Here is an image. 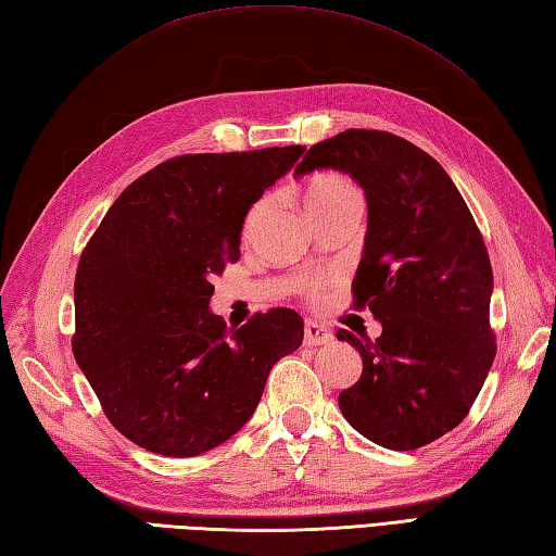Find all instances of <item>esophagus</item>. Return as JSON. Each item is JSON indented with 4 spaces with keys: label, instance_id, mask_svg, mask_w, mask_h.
I'll use <instances>...</instances> for the list:
<instances>
[{
    "label": "esophagus",
    "instance_id": "esophagus-1",
    "mask_svg": "<svg viewBox=\"0 0 556 556\" xmlns=\"http://www.w3.org/2000/svg\"><path fill=\"white\" fill-rule=\"evenodd\" d=\"M305 345H327L333 341V333L325 327V325H317V321H305Z\"/></svg>",
    "mask_w": 556,
    "mask_h": 556
}]
</instances>
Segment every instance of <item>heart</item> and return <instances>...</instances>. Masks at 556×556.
<instances>
[{"mask_svg": "<svg viewBox=\"0 0 556 556\" xmlns=\"http://www.w3.org/2000/svg\"><path fill=\"white\" fill-rule=\"evenodd\" d=\"M348 199H357V191L353 189L351 182H348V179H343L339 175H317L303 187V203H305V211L309 215L331 208V205H337ZM265 208H267V203L257 201L249 211L247 219H243V237L253 235V229L257 227L261 217L265 215Z\"/></svg>", "mask_w": 556, "mask_h": 556, "instance_id": "heart-1", "label": "heart"}]
</instances>
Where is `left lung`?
I'll return each instance as SVG.
<instances>
[{
  "mask_svg": "<svg viewBox=\"0 0 556 556\" xmlns=\"http://www.w3.org/2000/svg\"><path fill=\"white\" fill-rule=\"evenodd\" d=\"M339 170L367 197L355 303L381 325L377 341L339 329L363 357L341 391L348 424L371 443L415 450L467 417L495 359L493 267L455 182L429 153L377 130H345L309 147L293 175Z\"/></svg>",
  "mask_w": 556,
  "mask_h": 556,
  "instance_id": "left-lung-1",
  "label": "left lung"
}]
</instances>
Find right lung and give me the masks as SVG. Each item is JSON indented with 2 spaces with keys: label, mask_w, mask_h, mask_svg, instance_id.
Segmentation results:
<instances>
[{
  "label": "right lung",
  "mask_w": 556,
  "mask_h": 556,
  "mask_svg": "<svg viewBox=\"0 0 556 556\" xmlns=\"http://www.w3.org/2000/svg\"><path fill=\"white\" fill-rule=\"evenodd\" d=\"M305 147L193 153L127 187L80 257L73 355L109 421L139 447L197 457L251 419L269 369L303 343L289 307L227 329L211 279L239 261L251 205Z\"/></svg>",
  "instance_id": "1"
}]
</instances>
